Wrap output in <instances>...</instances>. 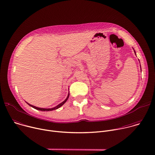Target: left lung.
<instances>
[{"label":"left lung","mask_w":155,"mask_h":155,"mask_svg":"<svg viewBox=\"0 0 155 155\" xmlns=\"http://www.w3.org/2000/svg\"><path fill=\"white\" fill-rule=\"evenodd\" d=\"M133 49H134V48H133ZM134 53H135V54L136 55V51H135V50H134ZM140 68H141V67H140Z\"/></svg>","instance_id":"obj_1"}]
</instances>
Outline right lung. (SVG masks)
<instances>
[{
    "instance_id": "obj_1",
    "label": "right lung",
    "mask_w": 155,
    "mask_h": 155,
    "mask_svg": "<svg viewBox=\"0 0 155 155\" xmlns=\"http://www.w3.org/2000/svg\"><path fill=\"white\" fill-rule=\"evenodd\" d=\"M69 94H68V97H67V98H66L62 102H61V104H59V105H58L57 106H56V107H53V108H40V107H35V106H34V105H31V104H29V103H28V102H26L29 105H30L31 107H33L34 108H35V109H36V110H40V111H51V110H56V109H58V108H59V107H61L63 104H65V102L68 101V98H69Z\"/></svg>"
}]
</instances>
